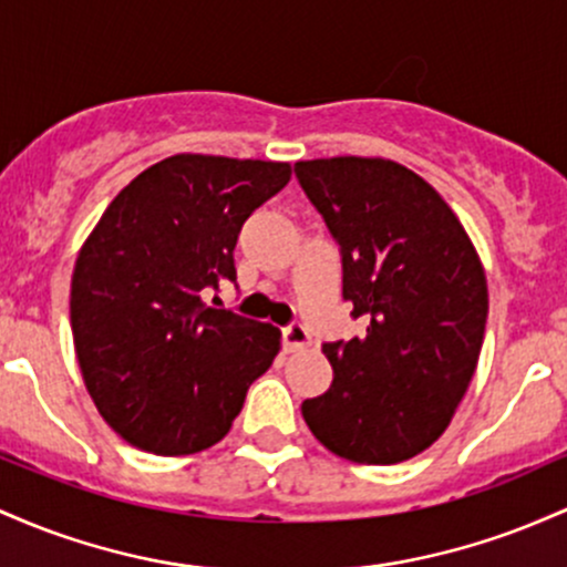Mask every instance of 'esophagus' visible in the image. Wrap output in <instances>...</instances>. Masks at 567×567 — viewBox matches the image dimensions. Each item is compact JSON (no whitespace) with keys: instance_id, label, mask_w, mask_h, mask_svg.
Wrapping results in <instances>:
<instances>
[{"instance_id":"obj_1","label":"esophagus","mask_w":567,"mask_h":567,"mask_svg":"<svg viewBox=\"0 0 567 567\" xmlns=\"http://www.w3.org/2000/svg\"><path fill=\"white\" fill-rule=\"evenodd\" d=\"M284 346L286 351H302V348H308L310 346L308 329H305L300 321L289 323V327L284 329Z\"/></svg>"}]
</instances>
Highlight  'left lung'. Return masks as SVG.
Segmentation results:
<instances>
[{
  "label": "left lung",
  "instance_id": "left-lung-1",
  "mask_svg": "<svg viewBox=\"0 0 567 567\" xmlns=\"http://www.w3.org/2000/svg\"><path fill=\"white\" fill-rule=\"evenodd\" d=\"M295 174L340 246L351 316L367 321L353 340L323 342L334 378L302 417L346 461L402 463L444 434L472 383L485 270L453 208L404 165L351 155Z\"/></svg>",
  "mask_w": 567,
  "mask_h": 567
}]
</instances>
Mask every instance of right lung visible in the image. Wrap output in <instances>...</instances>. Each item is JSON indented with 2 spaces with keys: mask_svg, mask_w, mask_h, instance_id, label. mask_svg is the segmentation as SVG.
I'll return each instance as SVG.
<instances>
[{
  "mask_svg": "<svg viewBox=\"0 0 567 567\" xmlns=\"http://www.w3.org/2000/svg\"><path fill=\"white\" fill-rule=\"evenodd\" d=\"M289 179V163L165 157L87 235L72 276L74 351L101 417L133 447H212L281 351L272 323L206 297L235 284L240 227Z\"/></svg>",
  "mask_w": 567,
  "mask_h": 567,
  "instance_id": "obj_1",
  "label": "right lung"
}]
</instances>
